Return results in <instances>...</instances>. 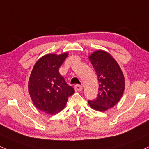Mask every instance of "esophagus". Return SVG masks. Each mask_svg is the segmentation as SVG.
Listing matches in <instances>:
<instances>
[{
    "instance_id": "1",
    "label": "esophagus",
    "mask_w": 149,
    "mask_h": 149,
    "mask_svg": "<svg viewBox=\"0 0 149 149\" xmlns=\"http://www.w3.org/2000/svg\"><path fill=\"white\" fill-rule=\"evenodd\" d=\"M74 88H75V91H78V92H80V91H81L83 90V86H81V85L77 84L75 86Z\"/></svg>"
}]
</instances>
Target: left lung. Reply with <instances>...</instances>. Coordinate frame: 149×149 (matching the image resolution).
I'll return each instance as SVG.
<instances>
[{"label":"left lung","mask_w":149,"mask_h":149,"mask_svg":"<svg viewBox=\"0 0 149 149\" xmlns=\"http://www.w3.org/2000/svg\"><path fill=\"white\" fill-rule=\"evenodd\" d=\"M89 60L97 73L99 81L98 94L93 100H88L90 106L96 110L104 112L120 101L125 91V78L117 61L109 54L98 50L90 55Z\"/></svg>","instance_id":"8db88e82"}]
</instances>
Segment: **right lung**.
Returning a JSON list of instances; mask_svg holds the SVG:
<instances>
[{
    "label": "right lung",
    "instance_id": "obj_1",
    "mask_svg": "<svg viewBox=\"0 0 149 149\" xmlns=\"http://www.w3.org/2000/svg\"><path fill=\"white\" fill-rule=\"evenodd\" d=\"M67 56L68 53L42 56L35 63L29 77L28 90L32 102L37 109L49 114L61 111L68 97L75 93L58 71Z\"/></svg>",
    "mask_w": 149,
    "mask_h": 149
}]
</instances>
